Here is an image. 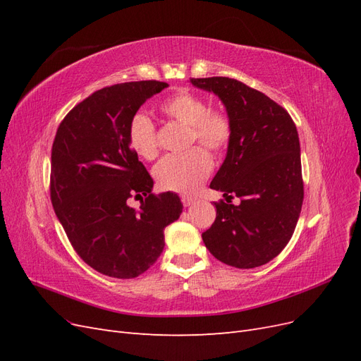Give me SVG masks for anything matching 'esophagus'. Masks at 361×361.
<instances>
[{"mask_svg": "<svg viewBox=\"0 0 361 361\" xmlns=\"http://www.w3.org/2000/svg\"><path fill=\"white\" fill-rule=\"evenodd\" d=\"M194 202H195V197H194V195H182V203H183V206H185V207H187V206H191Z\"/></svg>", "mask_w": 361, "mask_h": 361, "instance_id": "1", "label": "esophagus"}]
</instances>
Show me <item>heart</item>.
<instances>
[{
  "instance_id": "obj_1",
  "label": "heart",
  "mask_w": 361,
  "mask_h": 361,
  "mask_svg": "<svg viewBox=\"0 0 361 361\" xmlns=\"http://www.w3.org/2000/svg\"><path fill=\"white\" fill-rule=\"evenodd\" d=\"M202 96L180 92L161 104V111L169 118L188 126V146L195 141L214 154L223 152L232 135L228 117L216 110H207ZM129 145L145 159H154L158 154L157 133L152 120L138 113L130 120ZM212 170V159L202 147H194L182 155H167L154 169V178L162 190L174 192L194 191Z\"/></svg>"
}]
</instances>
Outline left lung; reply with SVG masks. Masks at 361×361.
I'll use <instances>...</instances> for the list:
<instances>
[{
	"label": "left lung",
	"instance_id": "1",
	"mask_svg": "<svg viewBox=\"0 0 361 361\" xmlns=\"http://www.w3.org/2000/svg\"><path fill=\"white\" fill-rule=\"evenodd\" d=\"M190 82L218 96L232 126L224 162L211 182L227 203H215L216 218L202 233L203 243L226 265H265L286 247L301 212L297 126L285 108L241 81L212 76ZM233 195L239 205L230 203Z\"/></svg>",
	"mask_w": 361,
	"mask_h": 361
}]
</instances>
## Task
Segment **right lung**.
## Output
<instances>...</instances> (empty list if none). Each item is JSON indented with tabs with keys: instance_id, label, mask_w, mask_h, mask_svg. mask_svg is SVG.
Masks as SVG:
<instances>
[{
	"instance_id": "right-lung-1",
	"label": "right lung",
	"mask_w": 361,
	"mask_h": 361,
	"mask_svg": "<svg viewBox=\"0 0 361 361\" xmlns=\"http://www.w3.org/2000/svg\"><path fill=\"white\" fill-rule=\"evenodd\" d=\"M167 87L135 81L97 90L69 111L54 140V211L78 256L108 277L143 274L166 245L164 228L182 214L178 194L152 192L154 180L129 145L130 120ZM133 195L142 197L138 210L127 204Z\"/></svg>"
}]
</instances>
